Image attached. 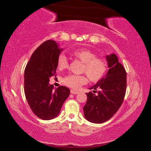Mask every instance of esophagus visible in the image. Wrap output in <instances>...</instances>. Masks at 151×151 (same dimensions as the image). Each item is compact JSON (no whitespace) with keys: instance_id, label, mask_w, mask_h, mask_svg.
Instances as JSON below:
<instances>
[{"instance_id":"1","label":"esophagus","mask_w":151,"mask_h":151,"mask_svg":"<svg viewBox=\"0 0 151 151\" xmlns=\"http://www.w3.org/2000/svg\"><path fill=\"white\" fill-rule=\"evenodd\" d=\"M78 93H79L78 91H75V90H71L70 91V93L73 94H78Z\"/></svg>"}]
</instances>
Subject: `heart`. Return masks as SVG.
Listing matches in <instances>:
<instances>
[{
    "label": "heart",
    "instance_id": "1",
    "mask_svg": "<svg viewBox=\"0 0 151 151\" xmlns=\"http://www.w3.org/2000/svg\"><path fill=\"white\" fill-rule=\"evenodd\" d=\"M71 55L83 63L82 72L85 73L91 82L95 83L103 77L107 70L106 61L102 58L97 57L96 53L91 50L78 49L73 51ZM68 62L66 56L60 54L57 58V67L58 70L67 68ZM87 78L85 75H68L63 78L64 85L73 88L77 89L87 82Z\"/></svg>",
    "mask_w": 151,
    "mask_h": 151
}]
</instances>
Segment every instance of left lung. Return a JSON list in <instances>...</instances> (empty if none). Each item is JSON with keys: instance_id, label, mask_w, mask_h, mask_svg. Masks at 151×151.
Returning a JSON list of instances; mask_svg holds the SVG:
<instances>
[{"instance_id": "left-lung-1", "label": "left lung", "mask_w": 151, "mask_h": 151, "mask_svg": "<svg viewBox=\"0 0 151 151\" xmlns=\"http://www.w3.org/2000/svg\"><path fill=\"white\" fill-rule=\"evenodd\" d=\"M109 69L106 75L90 89L96 92L86 93L83 107L85 119L93 123H102L113 116L123 102L127 88V74L114 53L106 56Z\"/></svg>"}]
</instances>
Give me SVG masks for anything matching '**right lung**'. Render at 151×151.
<instances>
[{
  "label": "right lung",
  "instance_id": "add662e5",
  "mask_svg": "<svg viewBox=\"0 0 151 151\" xmlns=\"http://www.w3.org/2000/svg\"><path fill=\"white\" fill-rule=\"evenodd\" d=\"M62 48L57 42L48 40L40 45L30 57L24 70V94L28 104L39 118L45 121L57 117L70 89L60 86L54 90L50 85L56 77L57 62Z\"/></svg>",
  "mask_w": 151,
  "mask_h": 151
}]
</instances>
